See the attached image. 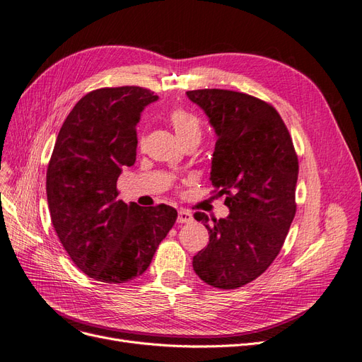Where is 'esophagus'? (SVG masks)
Wrapping results in <instances>:
<instances>
[{
	"mask_svg": "<svg viewBox=\"0 0 362 362\" xmlns=\"http://www.w3.org/2000/svg\"><path fill=\"white\" fill-rule=\"evenodd\" d=\"M194 218H192V214L188 212V211H179V215H177V223L179 224H186V223H191Z\"/></svg>",
	"mask_w": 362,
	"mask_h": 362,
	"instance_id": "esophagus-1",
	"label": "esophagus"
}]
</instances>
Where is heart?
I'll use <instances>...</instances> for the list:
<instances>
[{"instance_id":"obj_1","label":"heart","mask_w":362,"mask_h":362,"mask_svg":"<svg viewBox=\"0 0 362 362\" xmlns=\"http://www.w3.org/2000/svg\"><path fill=\"white\" fill-rule=\"evenodd\" d=\"M168 119L185 146L191 143H200L203 126L200 119L192 111L186 108H173L168 114Z\"/></svg>"}]
</instances>
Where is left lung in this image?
<instances>
[{
  "mask_svg": "<svg viewBox=\"0 0 362 362\" xmlns=\"http://www.w3.org/2000/svg\"><path fill=\"white\" fill-rule=\"evenodd\" d=\"M216 132L211 180L227 218L194 215L209 243L192 259L195 274L218 288L254 281L283 248L296 214L298 155L281 115L259 98L221 88L186 91Z\"/></svg>",
  "mask_w": 362,
  "mask_h": 362,
  "instance_id": "obj_1",
  "label": "left lung"
}]
</instances>
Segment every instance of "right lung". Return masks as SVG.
<instances>
[{
    "label": "right lung",
    "mask_w": 362,
    "mask_h": 362,
    "mask_svg": "<svg viewBox=\"0 0 362 362\" xmlns=\"http://www.w3.org/2000/svg\"><path fill=\"white\" fill-rule=\"evenodd\" d=\"M158 96L144 87H105L69 112L46 171L52 226L90 278L120 284L146 272L177 211L117 200V179L136 158V123Z\"/></svg>",
    "instance_id": "obj_1"
}]
</instances>
